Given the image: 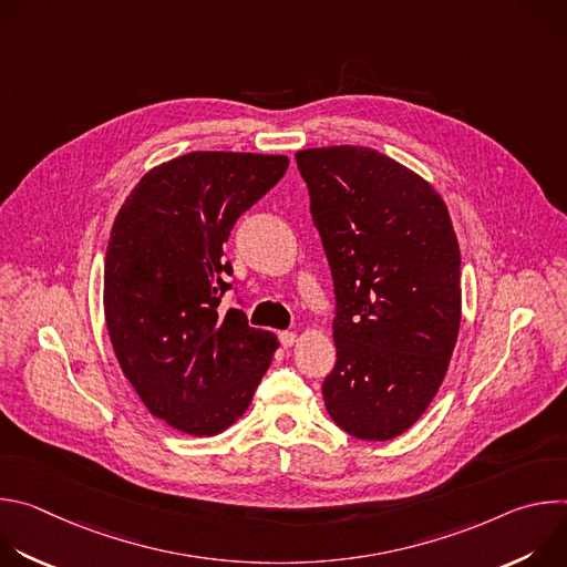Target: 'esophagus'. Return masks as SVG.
Wrapping results in <instances>:
<instances>
[{
  "label": "esophagus",
  "mask_w": 567,
  "mask_h": 567,
  "mask_svg": "<svg viewBox=\"0 0 567 567\" xmlns=\"http://www.w3.org/2000/svg\"><path fill=\"white\" fill-rule=\"evenodd\" d=\"M278 341H280L282 348H291L296 343V332H280Z\"/></svg>",
  "instance_id": "1"
}]
</instances>
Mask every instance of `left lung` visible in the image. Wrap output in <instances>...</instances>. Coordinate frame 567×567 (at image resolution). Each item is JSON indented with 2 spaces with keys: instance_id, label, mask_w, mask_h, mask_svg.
I'll list each match as a JSON object with an SVG mask.
<instances>
[{
  "instance_id": "8db88e82",
  "label": "left lung",
  "mask_w": 567,
  "mask_h": 567,
  "mask_svg": "<svg viewBox=\"0 0 567 567\" xmlns=\"http://www.w3.org/2000/svg\"><path fill=\"white\" fill-rule=\"evenodd\" d=\"M334 280L330 417L359 440L409 431L435 396L460 330V247L442 197L361 145L296 152Z\"/></svg>"
}]
</instances>
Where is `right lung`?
Wrapping results in <instances>:
<instances>
[{
  "instance_id": "obj_1",
  "label": "right lung",
  "mask_w": 567,
  "mask_h": 567,
  "mask_svg": "<svg viewBox=\"0 0 567 567\" xmlns=\"http://www.w3.org/2000/svg\"><path fill=\"white\" fill-rule=\"evenodd\" d=\"M287 166L282 154L190 152L152 168L114 219L105 256L114 354L145 409L182 433L228 429L278 348L245 309L219 305L233 287L224 241Z\"/></svg>"
}]
</instances>
